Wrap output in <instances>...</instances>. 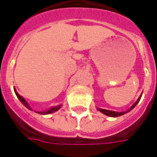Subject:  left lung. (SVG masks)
<instances>
[{"mask_svg": "<svg viewBox=\"0 0 157 157\" xmlns=\"http://www.w3.org/2000/svg\"><path fill=\"white\" fill-rule=\"evenodd\" d=\"M141 96H142V93L140 94V96H139V98H138L137 100H136V101L135 102L134 104L131 106V107L129 108L128 110L126 111H121V112H118V111H110V110H105V109H101V108H97V110L99 111H101V113H103L104 115H105V116H108V117H120V116H122V115L126 114V113H127V112H129V111H131L133 109V108L136 106V105H137L138 102L140 101V97H141Z\"/></svg>", "mask_w": 157, "mask_h": 157, "instance_id": "8db88e82", "label": "left lung"}]
</instances>
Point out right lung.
Segmentation results:
<instances>
[{
  "instance_id": "right-lung-1",
  "label": "right lung",
  "mask_w": 157,
  "mask_h": 157,
  "mask_svg": "<svg viewBox=\"0 0 157 157\" xmlns=\"http://www.w3.org/2000/svg\"><path fill=\"white\" fill-rule=\"evenodd\" d=\"M14 90H15V93H16V95H17V98L20 100V101L22 103L23 105H25V107L27 108V109H29V110H31V111H33V109L31 107V105H29V103L26 101L25 100V98H23L22 96H21L18 92L17 91V90H16V88H14ZM61 106H62V105L61 104H60V105H55V106H52V107H50L49 109H47V110H46V111H35V112H36V113H39V114L40 115H48V114H52V113H53V112H56V111H58L60 108H61Z\"/></svg>"
}]
</instances>
